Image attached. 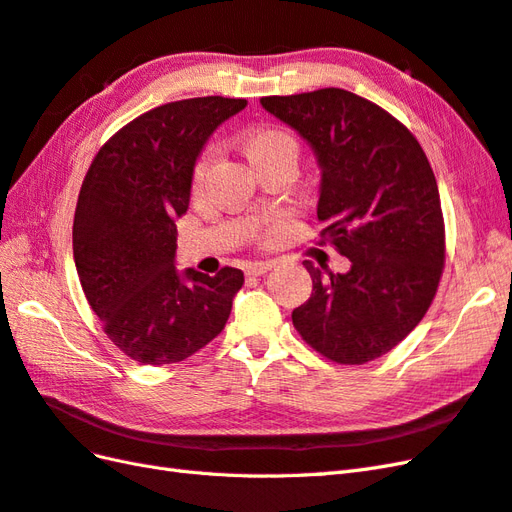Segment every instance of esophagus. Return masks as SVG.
Segmentation results:
<instances>
[{
  "instance_id": "obj_1",
  "label": "esophagus",
  "mask_w": 512,
  "mask_h": 512,
  "mask_svg": "<svg viewBox=\"0 0 512 512\" xmlns=\"http://www.w3.org/2000/svg\"><path fill=\"white\" fill-rule=\"evenodd\" d=\"M273 267H275L273 260H258V262H250V265H247V269H245V273L247 275H265Z\"/></svg>"
}]
</instances>
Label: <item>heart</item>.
Wrapping results in <instances>:
<instances>
[{
  "mask_svg": "<svg viewBox=\"0 0 512 512\" xmlns=\"http://www.w3.org/2000/svg\"><path fill=\"white\" fill-rule=\"evenodd\" d=\"M243 151L247 160L254 164V168L262 162L273 160V158H286L297 164V141L284 132V130H275V128H260V130H252L243 138ZM209 168V156H203L198 160L196 168H194V181H203L205 173Z\"/></svg>",
  "mask_w": 512,
  "mask_h": 512,
  "instance_id": "heart-1",
  "label": "heart"
}]
</instances>
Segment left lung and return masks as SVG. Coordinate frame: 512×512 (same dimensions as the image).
Masks as SVG:
<instances>
[{
  "mask_svg": "<svg viewBox=\"0 0 512 512\" xmlns=\"http://www.w3.org/2000/svg\"><path fill=\"white\" fill-rule=\"evenodd\" d=\"M312 147L320 168L318 220L346 273L303 265L312 297L294 329L327 359L363 365L393 350L436 297L444 267L438 183L410 130L346 89L260 98Z\"/></svg>",
  "mask_w": 512,
  "mask_h": 512,
  "instance_id": "1",
  "label": "left lung"
}]
</instances>
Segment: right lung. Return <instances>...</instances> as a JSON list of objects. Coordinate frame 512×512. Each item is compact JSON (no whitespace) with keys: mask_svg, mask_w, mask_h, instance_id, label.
I'll use <instances>...</instances> for the list:
<instances>
[{"mask_svg":"<svg viewBox=\"0 0 512 512\" xmlns=\"http://www.w3.org/2000/svg\"><path fill=\"white\" fill-rule=\"evenodd\" d=\"M241 98L162 104L121 128L91 162L74 211L72 250L85 297L111 342L141 365L188 359L220 335L243 271H177V220L209 136Z\"/></svg>","mask_w":512,"mask_h":512,"instance_id":"right-lung-1","label":"right lung"}]
</instances>
